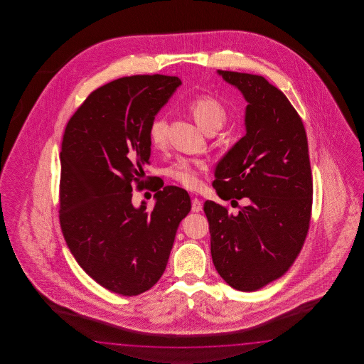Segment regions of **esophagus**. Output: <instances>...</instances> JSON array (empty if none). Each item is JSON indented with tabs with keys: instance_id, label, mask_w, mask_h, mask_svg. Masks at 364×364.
I'll return each mask as SVG.
<instances>
[{
	"instance_id": "1",
	"label": "esophagus",
	"mask_w": 364,
	"mask_h": 364,
	"mask_svg": "<svg viewBox=\"0 0 364 364\" xmlns=\"http://www.w3.org/2000/svg\"><path fill=\"white\" fill-rule=\"evenodd\" d=\"M191 209H193V212H200L201 209H203V204H201V201L198 198H193V200H191Z\"/></svg>"
}]
</instances>
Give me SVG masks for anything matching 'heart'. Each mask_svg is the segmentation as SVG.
Returning <instances> with one entry per match:
<instances>
[{
  "instance_id": "b5f03b06",
  "label": "heart",
  "mask_w": 364,
  "mask_h": 364,
  "mask_svg": "<svg viewBox=\"0 0 364 364\" xmlns=\"http://www.w3.org/2000/svg\"><path fill=\"white\" fill-rule=\"evenodd\" d=\"M193 119L203 132L210 126H223L226 112L220 101L212 96H198L190 105ZM149 140L155 148L165 147L166 144V119L157 116L149 126ZM208 171V164L200 159H179L168 169L171 178L188 190H198L201 186V174Z\"/></svg>"
}]
</instances>
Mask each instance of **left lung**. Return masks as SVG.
<instances>
[{"mask_svg":"<svg viewBox=\"0 0 364 364\" xmlns=\"http://www.w3.org/2000/svg\"><path fill=\"white\" fill-rule=\"evenodd\" d=\"M247 101L246 135L218 161L213 187L221 199L247 198L238 215L204 203L210 254L225 282L255 291L294 263L309 232L312 176L302 119L265 77L217 70Z\"/></svg>","mask_w":364,"mask_h":364,"instance_id":"8db88e82","label":"left lung"}]
</instances>
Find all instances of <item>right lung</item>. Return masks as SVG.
Returning <instances> with one entry per match:
<instances>
[{"mask_svg":"<svg viewBox=\"0 0 364 364\" xmlns=\"http://www.w3.org/2000/svg\"><path fill=\"white\" fill-rule=\"evenodd\" d=\"M181 83L160 74L119 77L93 91L65 129L62 234L83 271L116 294H141L155 285L191 209L188 193L177 186L154 188L151 208L132 200V182L143 188L154 179L144 173L149 126Z\"/></svg>","mask_w":364,"mask_h":364,"instance_id":"add662e5","label":"right lung"}]
</instances>
